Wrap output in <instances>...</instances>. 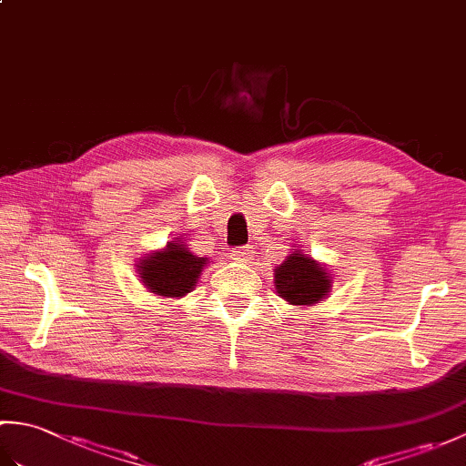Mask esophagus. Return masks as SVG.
I'll return each instance as SVG.
<instances>
[{"instance_id":"esophagus-1","label":"esophagus","mask_w":466,"mask_h":466,"mask_svg":"<svg viewBox=\"0 0 466 466\" xmlns=\"http://www.w3.org/2000/svg\"><path fill=\"white\" fill-rule=\"evenodd\" d=\"M230 256H232V260L246 264V262H250L254 258V250H250L248 246H240V248H232Z\"/></svg>"}]
</instances>
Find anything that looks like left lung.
<instances>
[{
	"mask_svg": "<svg viewBox=\"0 0 466 466\" xmlns=\"http://www.w3.org/2000/svg\"><path fill=\"white\" fill-rule=\"evenodd\" d=\"M274 286L282 300L306 309V306H316L329 296L332 274L326 264L296 248L274 268Z\"/></svg>",
	"mask_w": 466,
	"mask_h": 466,
	"instance_id": "8db88e82",
	"label": "left lung"
}]
</instances>
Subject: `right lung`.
Segmentation results:
<instances>
[{"mask_svg":"<svg viewBox=\"0 0 466 466\" xmlns=\"http://www.w3.org/2000/svg\"><path fill=\"white\" fill-rule=\"evenodd\" d=\"M208 264L210 260L196 256L182 238H174L164 248L137 258L136 270L147 292L176 300L196 289L198 279Z\"/></svg>","mask_w":466,"mask_h":466,"instance_id":"right-lung-1","label":"right lung"}]
</instances>
